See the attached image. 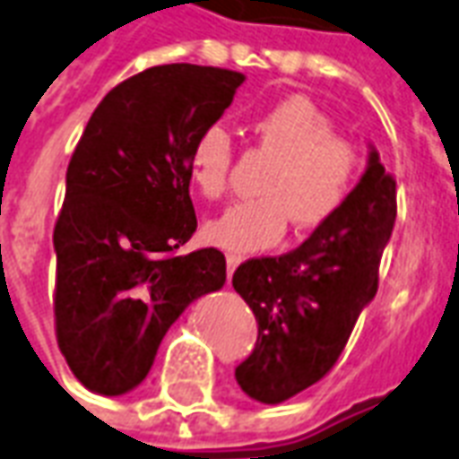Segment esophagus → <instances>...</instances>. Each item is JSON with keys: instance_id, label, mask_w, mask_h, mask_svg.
I'll return each instance as SVG.
<instances>
[{"instance_id": "1", "label": "esophagus", "mask_w": 459, "mask_h": 459, "mask_svg": "<svg viewBox=\"0 0 459 459\" xmlns=\"http://www.w3.org/2000/svg\"><path fill=\"white\" fill-rule=\"evenodd\" d=\"M238 264H240V257H238V255H226V272H229V279L233 276Z\"/></svg>"}]
</instances>
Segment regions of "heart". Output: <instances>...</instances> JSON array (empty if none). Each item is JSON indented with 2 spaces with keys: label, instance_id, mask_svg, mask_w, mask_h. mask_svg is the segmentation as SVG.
<instances>
[{
  "label": "heart",
  "instance_id": "heart-1",
  "mask_svg": "<svg viewBox=\"0 0 459 459\" xmlns=\"http://www.w3.org/2000/svg\"><path fill=\"white\" fill-rule=\"evenodd\" d=\"M257 142L279 159L262 183L260 197L226 209L204 226V238L230 253H262L281 243L289 219L310 230L330 221L346 204L359 178V156L334 136L327 115L303 96L267 108L255 120ZM233 136L214 122L199 132L190 149V178L204 197L219 199L229 190Z\"/></svg>",
  "mask_w": 459,
  "mask_h": 459
}]
</instances>
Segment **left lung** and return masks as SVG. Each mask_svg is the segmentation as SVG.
<instances>
[{
	"label": "left lung",
	"instance_id": "left-lung-1",
	"mask_svg": "<svg viewBox=\"0 0 459 459\" xmlns=\"http://www.w3.org/2000/svg\"><path fill=\"white\" fill-rule=\"evenodd\" d=\"M394 216V178L368 144L361 180L330 221L291 253L247 260L236 269L233 289L257 317V344L236 368L247 397L281 404L337 363L377 291V267Z\"/></svg>",
	"mask_w": 459,
	"mask_h": 459
}]
</instances>
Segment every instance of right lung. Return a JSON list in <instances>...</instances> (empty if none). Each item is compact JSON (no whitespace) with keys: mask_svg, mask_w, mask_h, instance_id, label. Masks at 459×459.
Returning a JSON list of instances; mask_svg holds the SVG:
<instances>
[{"mask_svg":"<svg viewBox=\"0 0 459 459\" xmlns=\"http://www.w3.org/2000/svg\"><path fill=\"white\" fill-rule=\"evenodd\" d=\"M245 74L152 66L100 100L66 168L55 226L57 344L96 394L134 390L185 307L226 284L216 247L175 255L197 230L190 149Z\"/></svg>","mask_w":459,"mask_h":459,"instance_id":"1","label":"right lung"}]
</instances>
